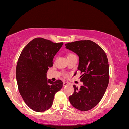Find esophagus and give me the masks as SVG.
<instances>
[{
  "mask_svg": "<svg viewBox=\"0 0 129 129\" xmlns=\"http://www.w3.org/2000/svg\"><path fill=\"white\" fill-rule=\"evenodd\" d=\"M69 84V83L66 82H63V86H66V85H68Z\"/></svg>",
  "mask_w": 129,
  "mask_h": 129,
  "instance_id": "obj_1",
  "label": "esophagus"
}]
</instances>
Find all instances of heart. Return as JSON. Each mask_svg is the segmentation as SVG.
<instances>
[{"mask_svg": "<svg viewBox=\"0 0 129 129\" xmlns=\"http://www.w3.org/2000/svg\"><path fill=\"white\" fill-rule=\"evenodd\" d=\"M75 56V55H74V54H73V53H69L68 55H67V57H72V56Z\"/></svg>", "mask_w": 129, "mask_h": 129, "instance_id": "b5f03b06", "label": "heart"}]
</instances>
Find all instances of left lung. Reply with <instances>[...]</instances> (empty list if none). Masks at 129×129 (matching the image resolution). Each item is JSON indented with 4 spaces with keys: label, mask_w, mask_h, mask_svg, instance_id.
I'll return each instance as SVG.
<instances>
[{
    "label": "left lung",
    "mask_w": 129,
    "mask_h": 129,
    "mask_svg": "<svg viewBox=\"0 0 129 129\" xmlns=\"http://www.w3.org/2000/svg\"><path fill=\"white\" fill-rule=\"evenodd\" d=\"M65 46L79 56L77 71L83 74L80 81L83 85L80 89L73 85L74 92L69 97L70 103L79 110H89L100 102L108 87L109 67L107 55L100 46L90 40L69 42Z\"/></svg>",
    "instance_id": "obj_1"
}]
</instances>
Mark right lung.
<instances>
[{"label": "right lung", "instance_id": "add662e5", "mask_svg": "<svg viewBox=\"0 0 129 129\" xmlns=\"http://www.w3.org/2000/svg\"><path fill=\"white\" fill-rule=\"evenodd\" d=\"M63 44L36 38L19 56L16 68L19 91L26 104L35 111L43 112L51 107L55 93L63 86L61 80L53 82L47 78L53 58Z\"/></svg>", "mask_w": 129, "mask_h": 129}]
</instances>
